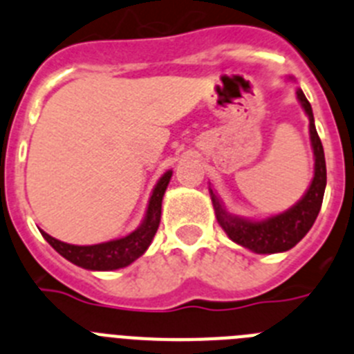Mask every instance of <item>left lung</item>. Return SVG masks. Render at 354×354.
<instances>
[{
	"label": "left lung",
	"instance_id": "obj_1",
	"mask_svg": "<svg viewBox=\"0 0 354 354\" xmlns=\"http://www.w3.org/2000/svg\"><path fill=\"white\" fill-rule=\"evenodd\" d=\"M296 95H298V101L303 106V109H305V113L308 115L310 142L315 159L314 179H312L310 187L306 189V193L298 204L287 209L282 214L271 216L268 220L252 221L228 214L225 211L223 204L220 202V198L216 196V193L209 189L211 192L212 205H214L216 220L227 232V236L234 243L245 246V248L252 250L255 253L287 252V250L298 245L299 241L312 228L319 211H321V204H323L324 187H326V161H324L323 143H321L317 131H315L310 102L306 101L305 93L299 88L296 90Z\"/></svg>",
	"mask_w": 354,
	"mask_h": 354
}]
</instances>
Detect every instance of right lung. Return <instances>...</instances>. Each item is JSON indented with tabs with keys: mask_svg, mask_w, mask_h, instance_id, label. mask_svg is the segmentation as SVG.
<instances>
[{
	"mask_svg": "<svg viewBox=\"0 0 354 354\" xmlns=\"http://www.w3.org/2000/svg\"><path fill=\"white\" fill-rule=\"evenodd\" d=\"M171 179V170L162 175L161 179L156 184L152 196H150L149 207L143 223L140 225L134 232L129 236L122 237V239L108 241L101 245H90V246H77L67 245L64 241H58L51 237L49 234L42 232L44 239L48 241L49 245L60 253L62 257L71 261L72 264L84 268V270L92 271H113L126 268L131 262H134L138 257H142L147 248L150 246L158 232L159 221H161V202L162 195L167 192V186Z\"/></svg>",
	"mask_w": 354,
	"mask_h": 354,
	"instance_id": "1",
	"label": "right lung"
}]
</instances>
